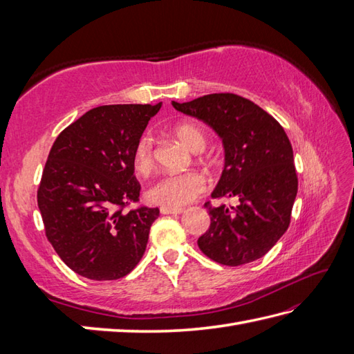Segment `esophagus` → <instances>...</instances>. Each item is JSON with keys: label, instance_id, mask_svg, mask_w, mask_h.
Masks as SVG:
<instances>
[{"label": "esophagus", "instance_id": "esophagus-1", "mask_svg": "<svg viewBox=\"0 0 354 354\" xmlns=\"http://www.w3.org/2000/svg\"><path fill=\"white\" fill-rule=\"evenodd\" d=\"M160 212H161V214H181L184 209L183 208H171V207H161Z\"/></svg>", "mask_w": 354, "mask_h": 354}]
</instances>
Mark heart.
Masks as SVG:
<instances>
[{
  "mask_svg": "<svg viewBox=\"0 0 354 354\" xmlns=\"http://www.w3.org/2000/svg\"><path fill=\"white\" fill-rule=\"evenodd\" d=\"M176 137L193 152H201L207 146V137L201 127L192 123H181L175 127ZM155 149L150 133L141 135L135 142L132 165L138 175H147L153 169ZM207 189L205 176L199 171H185L178 175H162L147 187L146 199L153 205L179 208L190 204Z\"/></svg>",
  "mask_w": 354,
  "mask_h": 354,
  "instance_id": "obj_1",
  "label": "heart"
}]
</instances>
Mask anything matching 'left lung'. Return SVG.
Segmentation results:
<instances>
[{
	"label": "left lung",
	"instance_id": "8db88e82",
	"mask_svg": "<svg viewBox=\"0 0 354 354\" xmlns=\"http://www.w3.org/2000/svg\"><path fill=\"white\" fill-rule=\"evenodd\" d=\"M171 104L219 135L225 164L212 198L239 201L231 208L207 202L212 223L198 240L199 250L225 266L261 259L288 230L298 192L288 135L272 115L236 94H208Z\"/></svg>",
	"mask_w": 354,
	"mask_h": 354
}]
</instances>
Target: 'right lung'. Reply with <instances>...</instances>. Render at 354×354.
<instances>
[{
  "label": "right lung",
  "instance_id": "add662e5",
  "mask_svg": "<svg viewBox=\"0 0 354 354\" xmlns=\"http://www.w3.org/2000/svg\"><path fill=\"white\" fill-rule=\"evenodd\" d=\"M156 104H104L64 129L37 190L45 234L74 272L118 280L138 265L158 208L123 212L140 196L132 152Z\"/></svg>",
  "mask_w": 354,
  "mask_h": 354
}]
</instances>
